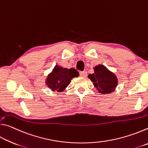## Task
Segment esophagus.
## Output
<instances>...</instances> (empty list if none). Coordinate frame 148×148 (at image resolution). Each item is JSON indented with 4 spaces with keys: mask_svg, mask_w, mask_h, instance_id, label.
I'll return each instance as SVG.
<instances>
[{
    "mask_svg": "<svg viewBox=\"0 0 148 148\" xmlns=\"http://www.w3.org/2000/svg\"><path fill=\"white\" fill-rule=\"evenodd\" d=\"M79 74L82 77H86L87 75V72L86 71H81L79 72Z\"/></svg>",
    "mask_w": 148,
    "mask_h": 148,
    "instance_id": "34e87169",
    "label": "esophagus"
}]
</instances>
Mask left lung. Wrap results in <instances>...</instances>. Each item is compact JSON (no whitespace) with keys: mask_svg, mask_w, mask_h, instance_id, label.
Masks as SVG:
<instances>
[{"mask_svg":"<svg viewBox=\"0 0 148 148\" xmlns=\"http://www.w3.org/2000/svg\"><path fill=\"white\" fill-rule=\"evenodd\" d=\"M95 72L88 77L101 93L109 94L114 91L117 85V78L106 66L99 64L94 68Z\"/></svg>","mask_w":148,"mask_h":148,"instance_id":"obj_1","label":"left lung"}]
</instances>
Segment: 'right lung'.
Listing matches in <instances>:
<instances>
[{"mask_svg":"<svg viewBox=\"0 0 148 148\" xmlns=\"http://www.w3.org/2000/svg\"><path fill=\"white\" fill-rule=\"evenodd\" d=\"M79 76V72L74 69H66L56 65L47 77L46 83L52 91H63L71 83L73 77Z\"/></svg>","mask_w":148,"mask_h":148,"instance_id":"right-lung-1","label":"right lung"}]
</instances>
